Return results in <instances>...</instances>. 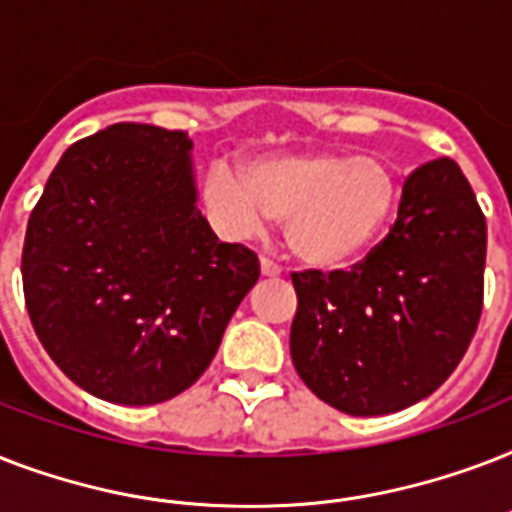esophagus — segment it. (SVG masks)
I'll return each instance as SVG.
<instances>
[{
  "label": "esophagus",
  "instance_id": "34e87169",
  "mask_svg": "<svg viewBox=\"0 0 512 512\" xmlns=\"http://www.w3.org/2000/svg\"><path fill=\"white\" fill-rule=\"evenodd\" d=\"M260 271H263V276H279L281 265L273 263L271 257H263V260H260Z\"/></svg>",
  "mask_w": 512,
  "mask_h": 512
}]
</instances>
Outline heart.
I'll list each match as a JSON object with an SVG mask.
<instances>
[{
    "label": "heart",
    "instance_id": "obj_1",
    "mask_svg": "<svg viewBox=\"0 0 512 512\" xmlns=\"http://www.w3.org/2000/svg\"><path fill=\"white\" fill-rule=\"evenodd\" d=\"M398 175L385 159L337 151L268 156L249 172L217 162L204 177V199L233 236L284 220L289 249L303 263L337 268L356 260L388 225L398 204Z\"/></svg>",
    "mask_w": 512,
    "mask_h": 512
}]
</instances>
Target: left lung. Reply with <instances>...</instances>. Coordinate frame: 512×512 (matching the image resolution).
<instances>
[{
    "label": "left lung",
    "mask_w": 512,
    "mask_h": 512,
    "mask_svg": "<svg viewBox=\"0 0 512 512\" xmlns=\"http://www.w3.org/2000/svg\"><path fill=\"white\" fill-rule=\"evenodd\" d=\"M486 217L454 159L406 177L398 217L348 271L292 273L289 350L308 388L353 417L401 412L441 388L484 308Z\"/></svg>",
    "instance_id": "obj_1"
}]
</instances>
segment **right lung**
<instances>
[{"label": "right lung", "instance_id": "1", "mask_svg": "<svg viewBox=\"0 0 512 512\" xmlns=\"http://www.w3.org/2000/svg\"><path fill=\"white\" fill-rule=\"evenodd\" d=\"M191 148L183 130L111 124L68 146L28 217L20 271L36 337L111 404L191 388L260 279L255 252L201 217Z\"/></svg>", "mask_w": 512, "mask_h": 512}]
</instances>
